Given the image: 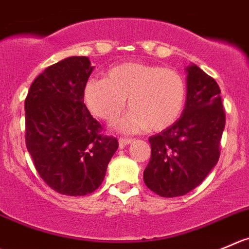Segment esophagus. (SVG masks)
Wrapping results in <instances>:
<instances>
[{"instance_id": "esophagus-1", "label": "esophagus", "mask_w": 249, "mask_h": 249, "mask_svg": "<svg viewBox=\"0 0 249 249\" xmlns=\"http://www.w3.org/2000/svg\"><path fill=\"white\" fill-rule=\"evenodd\" d=\"M132 142V139H126V137H120L119 139V146L120 148H124L125 146L130 144Z\"/></svg>"}]
</instances>
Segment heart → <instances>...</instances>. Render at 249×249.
Segmentation results:
<instances>
[{
    "label": "heart",
    "mask_w": 249,
    "mask_h": 249,
    "mask_svg": "<svg viewBox=\"0 0 249 249\" xmlns=\"http://www.w3.org/2000/svg\"><path fill=\"white\" fill-rule=\"evenodd\" d=\"M89 109L107 123H114L126 106L131 109L119 123L124 132L149 129L160 131L181 115L186 84L178 71L146 63H123L106 79H91L84 90Z\"/></svg>",
    "instance_id": "heart-1"
}]
</instances>
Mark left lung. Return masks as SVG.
Returning <instances> with one entry per match:
<instances>
[{"mask_svg": "<svg viewBox=\"0 0 249 249\" xmlns=\"http://www.w3.org/2000/svg\"><path fill=\"white\" fill-rule=\"evenodd\" d=\"M186 71L187 97L182 114L173 125L149 137L151 159L143 171L147 187L169 198L196 189L216 165L225 127L216 81L195 64Z\"/></svg>", "mask_w": 249, "mask_h": 249, "instance_id": "obj_1", "label": "left lung"}]
</instances>
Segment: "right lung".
<instances>
[{"label":"right lung","instance_id":"add662e5","mask_svg":"<svg viewBox=\"0 0 249 249\" xmlns=\"http://www.w3.org/2000/svg\"><path fill=\"white\" fill-rule=\"evenodd\" d=\"M93 67L88 57H69L48 67L25 98V143L38 175L67 196H85L100 187L118 140L84 103Z\"/></svg>","mask_w":249,"mask_h":249}]
</instances>
